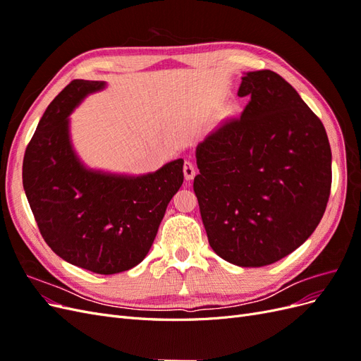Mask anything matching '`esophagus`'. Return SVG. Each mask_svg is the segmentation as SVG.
Instances as JSON below:
<instances>
[{
	"label": "esophagus",
	"mask_w": 361,
	"mask_h": 361,
	"mask_svg": "<svg viewBox=\"0 0 361 361\" xmlns=\"http://www.w3.org/2000/svg\"><path fill=\"white\" fill-rule=\"evenodd\" d=\"M183 174H185V179L191 180L195 176V167L191 161H185L183 164Z\"/></svg>",
	"instance_id": "obj_1"
}]
</instances>
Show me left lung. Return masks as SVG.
<instances>
[{
    "instance_id": "1",
    "label": "left lung",
    "mask_w": 361,
    "mask_h": 361,
    "mask_svg": "<svg viewBox=\"0 0 361 361\" xmlns=\"http://www.w3.org/2000/svg\"><path fill=\"white\" fill-rule=\"evenodd\" d=\"M248 96L197 147L194 178L209 245L238 267L290 255L318 227L331 190V149L319 117L272 71L248 72Z\"/></svg>"
}]
</instances>
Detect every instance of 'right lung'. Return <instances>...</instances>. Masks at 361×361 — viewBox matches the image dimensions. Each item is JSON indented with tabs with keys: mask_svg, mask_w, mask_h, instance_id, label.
Here are the masks:
<instances>
[{
	"mask_svg": "<svg viewBox=\"0 0 361 361\" xmlns=\"http://www.w3.org/2000/svg\"><path fill=\"white\" fill-rule=\"evenodd\" d=\"M102 81L73 80L43 113L25 149L23 183L45 243L69 264L117 274L146 257L167 204L183 182V159L138 178L81 166L68 116Z\"/></svg>",
	"mask_w": 361,
	"mask_h": 361,
	"instance_id": "obj_1",
	"label": "right lung"
}]
</instances>
